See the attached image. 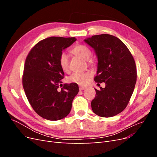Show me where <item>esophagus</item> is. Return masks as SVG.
<instances>
[{"instance_id":"esophagus-1","label":"esophagus","mask_w":157,"mask_h":157,"mask_svg":"<svg viewBox=\"0 0 157 157\" xmlns=\"http://www.w3.org/2000/svg\"><path fill=\"white\" fill-rule=\"evenodd\" d=\"M86 88V87H85V86H79V90H80V91H81V90H85Z\"/></svg>"}]
</instances>
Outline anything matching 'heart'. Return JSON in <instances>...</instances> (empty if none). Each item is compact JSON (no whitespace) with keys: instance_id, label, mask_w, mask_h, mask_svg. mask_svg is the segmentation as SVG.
I'll list each match as a JSON object with an SVG mask.
<instances>
[{"instance_id":"obj_1","label":"heart","mask_w":157,"mask_h":157,"mask_svg":"<svg viewBox=\"0 0 157 157\" xmlns=\"http://www.w3.org/2000/svg\"><path fill=\"white\" fill-rule=\"evenodd\" d=\"M72 52L75 55L84 60H88L92 55V52L90 49L86 46L83 44H78L75 46L72 50ZM59 64L60 67L64 72H68L69 71V57L68 55L65 53V52H62L59 56ZM91 77L92 73L90 72L75 73L69 77L68 81L71 83L77 84L78 85L83 86V85L88 83Z\"/></svg>"}]
</instances>
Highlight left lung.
I'll return each instance as SVG.
<instances>
[{
    "instance_id": "8db88e82",
    "label": "left lung",
    "mask_w": 157,
    "mask_h": 157,
    "mask_svg": "<svg viewBox=\"0 0 157 157\" xmlns=\"http://www.w3.org/2000/svg\"><path fill=\"white\" fill-rule=\"evenodd\" d=\"M84 40L94 50L98 58L94 80L105 83V88L95 89L92 111L101 117L115 116L126 108L134 92L137 78L134 59L126 46L115 36L94 35Z\"/></svg>"
}]
</instances>
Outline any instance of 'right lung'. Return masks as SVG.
I'll list each match as a JSON object with an SVG mask.
<instances>
[{"mask_svg": "<svg viewBox=\"0 0 157 157\" xmlns=\"http://www.w3.org/2000/svg\"><path fill=\"white\" fill-rule=\"evenodd\" d=\"M76 40L75 37L46 38L27 55L22 78L23 89L34 111L45 119L58 121L67 117L78 92L77 84H61L64 72L59 64L63 50Z\"/></svg>", "mask_w": 157, "mask_h": 157, "instance_id": "add662e5", "label": "right lung"}]
</instances>
